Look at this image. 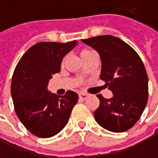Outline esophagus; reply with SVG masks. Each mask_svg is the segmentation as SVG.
<instances>
[{
  "label": "esophagus",
  "instance_id": "obj_1",
  "mask_svg": "<svg viewBox=\"0 0 158 158\" xmlns=\"http://www.w3.org/2000/svg\"><path fill=\"white\" fill-rule=\"evenodd\" d=\"M79 97L80 100H86L87 98H88V94H86V93H83V92H81V93H79Z\"/></svg>",
  "mask_w": 158,
  "mask_h": 158
}]
</instances>
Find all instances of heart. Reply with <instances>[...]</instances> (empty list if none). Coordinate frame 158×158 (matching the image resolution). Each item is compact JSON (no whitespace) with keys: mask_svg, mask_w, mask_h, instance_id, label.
Instances as JSON below:
<instances>
[{"mask_svg":"<svg viewBox=\"0 0 158 158\" xmlns=\"http://www.w3.org/2000/svg\"><path fill=\"white\" fill-rule=\"evenodd\" d=\"M92 52H94L93 50H90V49H85V50H83L82 52H81V57L83 58L84 56H88V55H89V54H91ZM65 59L66 58H63V60H62V64L64 63V61H65Z\"/></svg>","mask_w":158,"mask_h":158,"instance_id":"1","label":"heart"}]
</instances>
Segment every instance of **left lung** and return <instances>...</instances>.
Masks as SVG:
<instances>
[{
  "label": "left lung",
  "mask_w": 158,
  "mask_h": 158,
  "mask_svg": "<svg viewBox=\"0 0 158 158\" xmlns=\"http://www.w3.org/2000/svg\"><path fill=\"white\" fill-rule=\"evenodd\" d=\"M82 42L100 54V78L113 93L110 99L97 95L100 106L94 111L96 122L113 133L131 129L148 100V78L142 59L134 48L112 35L90 37Z\"/></svg>",
  "instance_id": "obj_1"
}]
</instances>
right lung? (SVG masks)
Returning a JSON list of instances; mask_svg holds the SVG:
<instances>
[{"mask_svg": "<svg viewBox=\"0 0 158 158\" xmlns=\"http://www.w3.org/2000/svg\"><path fill=\"white\" fill-rule=\"evenodd\" d=\"M77 43H37L23 54L16 66L11 84L15 110L24 127L37 137L48 138L58 134L79 100L72 90L64 96L48 91L49 79L59 72L63 57Z\"/></svg>", "mask_w": 158, "mask_h": 158, "instance_id": "right-lung-1", "label": "right lung"}]
</instances>
